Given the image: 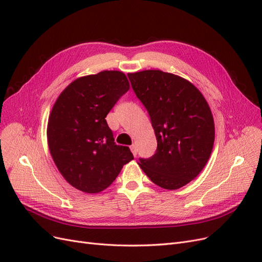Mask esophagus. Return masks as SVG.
<instances>
[{"label": "esophagus", "instance_id": "34e87169", "mask_svg": "<svg viewBox=\"0 0 262 262\" xmlns=\"http://www.w3.org/2000/svg\"><path fill=\"white\" fill-rule=\"evenodd\" d=\"M130 148H131L132 154H133L134 156H137V155H138V147H137V145H136V144H132V145L130 146Z\"/></svg>", "mask_w": 262, "mask_h": 262}]
</instances>
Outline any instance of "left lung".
<instances>
[{"mask_svg":"<svg viewBox=\"0 0 262 262\" xmlns=\"http://www.w3.org/2000/svg\"><path fill=\"white\" fill-rule=\"evenodd\" d=\"M128 77L157 140L155 154L140 158V167L164 189L184 187L199 175L212 152L214 121L207 100L185 78L160 70Z\"/></svg>","mask_w":262,"mask_h":262,"instance_id":"left-lung-1","label":"left lung"}]
</instances>
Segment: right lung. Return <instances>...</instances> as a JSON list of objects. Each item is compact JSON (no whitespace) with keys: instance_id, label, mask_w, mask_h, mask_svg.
<instances>
[{"instance_id":"right-lung-1","label":"right lung","mask_w":262,"mask_h":262,"mask_svg":"<svg viewBox=\"0 0 262 262\" xmlns=\"http://www.w3.org/2000/svg\"><path fill=\"white\" fill-rule=\"evenodd\" d=\"M129 89L122 72L102 71L77 78L55 101L47 130L50 153L62 176L81 191L105 190L133 160L128 146L115 143L106 121Z\"/></svg>"}]
</instances>
